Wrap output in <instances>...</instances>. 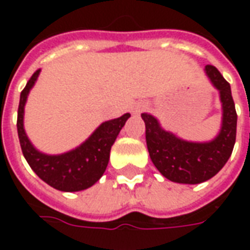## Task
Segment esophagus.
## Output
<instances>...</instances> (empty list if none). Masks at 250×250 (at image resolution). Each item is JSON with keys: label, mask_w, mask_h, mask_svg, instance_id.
Returning <instances> with one entry per match:
<instances>
[{"label": "esophagus", "mask_w": 250, "mask_h": 250, "mask_svg": "<svg viewBox=\"0 0 250 250\" xmlns=\"http://www.w3.org/2000/svg\"><path fill=\"white\" fill-rule=\"evenodd\" d=\"M146 108V104L145 103H139V104H136L135 107H134V108H132V112H134V114L135 115H138V114H141L142 111H143V109Z\"/></svg>", "instance_id": "1"}]
</instances>
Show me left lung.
Listing matches in <instances>:
<instances>
[{
  "label": "left lung",
  "mask_w": 250,
  "mask_h": 250,
  "mask_svg": "<svg viewBox=\"0 0 250 250\" xmlns=\"http://www.w3.org/2000/svg\"><path fill=\"white\" fill-rule=\"evenodd\" d=\"M204 72L210 84L218 91L221 102V125L213 139L186 141L165 130L151 114H142L152 163L165 178L175 184L197 185L213 178L225 166L236 143L237 114L230 84L215 66L206 65Z\"/></svg>",
  "instance_id": "1"
}]
</instances>
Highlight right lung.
<instances>
[{"mask_svg": "<svg viewBox=\"0 0 250 250\" xmlns=\"http://www.w3.org/2000/svg\"><path fill=\"white\" fill-rule=\"evenodd\" d=\"M41 69L33 73L20 95L17 132L26 162L45 184L60 191H82L102 178L109 161L111 147L131 115H122L99 125L82 145L62 154H45L33 146L24 127L25 104Z\"/></svg>", "mask_w": 250, "mask_h": 250, "instance_id": "1", "label": "right lung"}]
</instances>
